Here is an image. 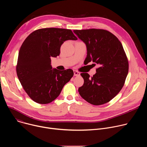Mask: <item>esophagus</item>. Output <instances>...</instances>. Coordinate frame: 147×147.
I'll return each mask as SVG.
<instances>
[{
    "label": "esophagus",
    "mask_w": 147,
    "mask_h": 147,
    "mask_svg": "<svg viewBox=\"0 0 147 147\" xmlns=\"http://www.w3.org/2000/svg\"><path fill=\"white\" fill-rule=\"evenodd\" d=\"M74 76H80V73L76 71V70H74Z\"/></svg>",
    "instance_id": "obj_1"
}]
</instances>
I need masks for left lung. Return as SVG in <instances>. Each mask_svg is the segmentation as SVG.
Wrapping results in <instances>:
<instances>
[{"instance_id": "1", "label": "left lung", "mask_w": 147, "mask_h": 147, "mask_svg": "<svg viewBox=\"0 0 147 147\" xmlns=\"http://www.w3.org/2000/svg\"><path fill=\"white\" fill-rule=\"evenodd\" d=\"M73 32L86 45L84 62L88 64L92 61L99 66L91 78L88 73H81L84 82L78 88L79 94L94 105L106 103L120 91L129 72L128 59L122 44L115 35L105 30Z\"/></svg>"}]
</instances>
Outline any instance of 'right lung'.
Returning a JSON list of instances; mask_svg holds the SVG:
<instances>
[{"label": "right lung", "mask_w": 147, "mask_h": 147, "mask_svg": "<svg viewBox=\"0 0 147 147\" xmlns=\"http://www.w3.org/2000/svg\"><path fill=\"white\" fill-rule=\"evenodd\" d=\"M71 30L47 28L34 31L21 46L16 71L23 88L34 102L47 104L54 100L74 75L69 69H52L51 57L60 55L67 40H77Z\"/></svg>", "instance_id": "right-lung-1"}]
</instances>
